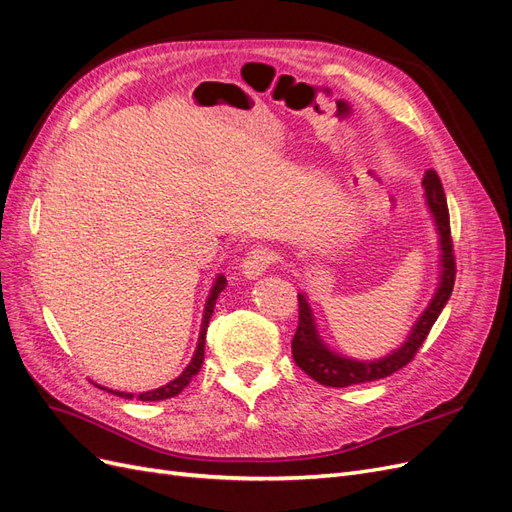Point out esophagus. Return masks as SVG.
I'll return each instance as SVG.
<instances>
[{
  "instance_id": "1",
  "label": "esophagus",
  "mask_w": 512,
  "mask_h": 512,
  "mask_svg": "<svg viewBox=\"0 0 512 512\" xmlns=\"http://www.w3.org/2000/svg\"><path fill=\"white\" fill-rule=\"evenodd\" d=\"M273 260H275V256L269 247H262V245L252 247V250L247 252V256L241 262V273L247 277V280H256V277H260L269 269Z\"/></svg>"
}]
</instances>
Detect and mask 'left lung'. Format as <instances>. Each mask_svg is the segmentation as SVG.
<instances>
[{
    "mask_svg": "<svg viewBox=\"0 0 512 512\" xmlns=\"http://www.w3.org/2000/svg\"><path fill=\"white\" fill-rule=\"evenodd\" d=\"M425 188V203L438 230V243H440V277L438 288L433 294L425 312L418 316L408 339L391 354L382 356L376 361H356L350 356L339 354L331 350L322 342V337L316 327V318L312 312V305L307 301V294L299 292V327L292 337V359L297 363L309 378H314L318 384L333 386V389H344V386L361 384V382H374L395 374L404 365H408L418 348L423 346L427 339L433 322L438 320L440 312L444 309L446 301L451 299V292L455 286V256H453V241H451V222H448V207L446 196L442 190L440 177L436 170H427L423 177Z\"/></svg>",
    "mask_w": 512,
    "mask_h": 512,
    "instance_id": "obj_1",
    "label": "left lung"
}]
</instances>
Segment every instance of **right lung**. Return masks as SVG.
Masks as SVG:
<instances>
[{"mask_svg":"<svg viewBox=\"0 0 512 512\" xmlns=\"http://www.w3.org/2000/svg\"><path fill=\"white\" fill-rule=\"evenodd\" d=\"M226 288V277L220 273L218 277H215V282L209 290V297H207V303H205V312H203V324H200V333H198V344H196V352L192 356L190 365L185 367L181 371V376H177L175 380H170L168 384L160 386V389H153V391H147V393H138L136 397L141 401H162V399H170L179 395L185 386L190 384V380L198 374L200 367H203V361H205V337H207V327H209V320H211V314H213V307H215V301H218L220 292ZM98 386V384H96ZM100 389H104V386H100ZM108 393L113 395H119V397H126V399H132L134 393H123V391H111V389H104Z\"/></svg>","mask_w":512,"mask_h":512,"instance_id":"right-lung-1","label":"right lung"}]
</instances>
